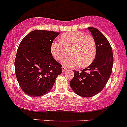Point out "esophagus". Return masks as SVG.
<instances>
[{
    "mask_svg": "<svg viewBox=\"0 0 127 127\" xmlns=\"http://www.w3.org/2000/svg\"><path fill=\"white\" fill-rule=\"evenodd\" d=\"M61 68H62V71H63V72L65 71L66 69H67V68H66V67H64V66H62V67H61Z\"/></svg>",
    "mask_w": 127,
    "mask_h": 127,
    "instance_id": "esophagus-1",
    "label": "esophagus"
}]
</instances>
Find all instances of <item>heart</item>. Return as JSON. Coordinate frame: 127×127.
I'll return each instance as SVG.
<instances>
[{
	"mask_svg": "<svg viewBox=\"0 0 127 127\" xmlns=\"http://www.w3.org/2000/svg\"><path fill=\"white\" fill-rule=\"evenodd\" d=\"M70 52H69L68 51ZM50 52L56 61H61L70 54L71 56L63 61L68 67H75L80 64L82 67L90 66L96 54V45L93 36L81 32H72L63 34L60 42L53 41Z\"/></svg>",
	"mask_w": 127,
	"mask_h": 127,
	"instance_id": "heart-1",
	"label": "heart"
}]
</instances>
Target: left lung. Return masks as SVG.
<instances>
[{"instance_id":"left-lung-1","label":"left lung","mask_w":127,"mask_h":127,"mask_svg":"<svg viewBox=\"0 0 127 127\" xmlns=\"http://www.w3.org/2000/svg\"><path fill=\"white\" fill-rule=\"evenodd\" d=\"M96 45V54L92 64L81 72L74 71L70 86L82 97H92L103 89L108 81L113 66V54L109 42L96 28L90 27Z\"/></svg>"}]
</instances>
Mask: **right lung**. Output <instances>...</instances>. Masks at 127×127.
Here are the masks:
<instances>
[{
  "label": "right lung",
  "mask_w": 127,
  "mask_h": 127,
  "mask_svg": "<svg viewBox=\"0 0 127 127\" xmlns=\"http://www.w3.org/2000/svg\"><path fill=\"white\" fill-rule=\"evenodd\" d=\"M59 32L35 30L20 43L15 61V74L21 90L31 96H41L53 87L61 65L55 60L50 46Z\"/></svg>",
  "instance_id": "1"
}]
</instances>
